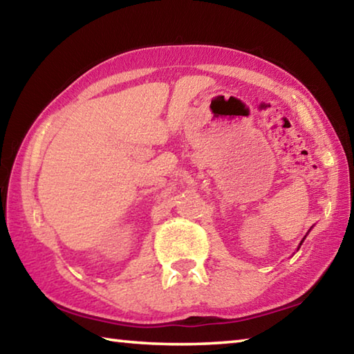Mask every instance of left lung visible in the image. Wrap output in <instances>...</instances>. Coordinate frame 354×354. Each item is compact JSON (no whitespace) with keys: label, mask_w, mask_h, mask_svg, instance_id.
<instances>
[{"label":"left lung","mask_w":354,"mask_h":354,"mask_svg":"<svg viewBox=\"0 0 354 354\" xmlns=\"http://www.w3.org/2000/svg\"><path fill=\"white\" fill-rule=\"evenodd\" d=\"M304 239H306V238H304ZM304 239H302V241H304ZM302 241H301V244H302ZM301 244H299V245H301ZM298 249H299V248H298Z\"/></svg>","instance_id":"1"}]
</instances>
